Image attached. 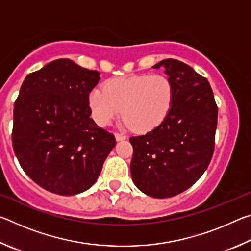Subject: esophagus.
<instances>
[{"label": "esophagus", "mask_w": 251, "mask_h": 251, "mask_svg": "<svg viewBox=\"0 0 251 251\" xmlns=\"http://www.w3.org/2000/svg\"><path fill=\"white\" fill-rule=\"evenodd\" d=\"M115 138H116V141H124V139H126V136L123 134H120V133H116Z\"/></svg>", "instance_id": "1"}]
</instances>
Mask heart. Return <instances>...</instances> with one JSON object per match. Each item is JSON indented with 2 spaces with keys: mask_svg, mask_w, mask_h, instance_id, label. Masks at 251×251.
I'll return each mask as SVG.
<instances>
[{
  "mask_svg": "<svg viewBox=\"0 0 251 251\" xmlns=\"http://www.w3.org/2000/svg\"><path fill=\"white\" fill-rule=\"evenodd\" d=\"M174 97V84L168 76L154 74L109 80L105 90L94 88L88 101L99 125L110 124L121 115L123 108L126 126H133L137 131H148L167 117Z\"/></svg>",
  "mask_w": 251,
  "mask_h": 251,
  "instance_id": "heart-1",
  "label": "heart"
}]
</instances>
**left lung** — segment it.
<instances>
[{"mask_svg": "<svg viewBox=\"0 0 251 251\" xmlns=\"http://www.w3.org/2000/svg\"><path fill=\"white\" fill-rule=\"evenodd\" d=\"M163 67L175 97L167 117L145 135L129 138L134 148L130 174L136 187L154 198H169L193 186L209 165L215 150L218 107L206 77L180 61Z\"/></svg>", "mask_w": 251, "mask_h": 251, "instance_id": "left-lung-1", "label": "left lung"}]
</instances>
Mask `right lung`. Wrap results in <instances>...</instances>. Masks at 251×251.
I'll use <instances>...</instances> for the list:
<instances>
[{"instance_id":"1","label":"right lung","mask_w":251,"mask_h":251,"mask_svg":"<svg viewBox=\"0 0 251 251\" xmlns=\"http://www.w3.org/2000/svg\"><path fill=\"white\" fill-rule=\"evenodd\" d=\"M100 73L59 58L28 74L14 104L12 144L25 174L50 193L72 196L95 184L113 134L91 118Z\"/></svg>"}]
</instances>
